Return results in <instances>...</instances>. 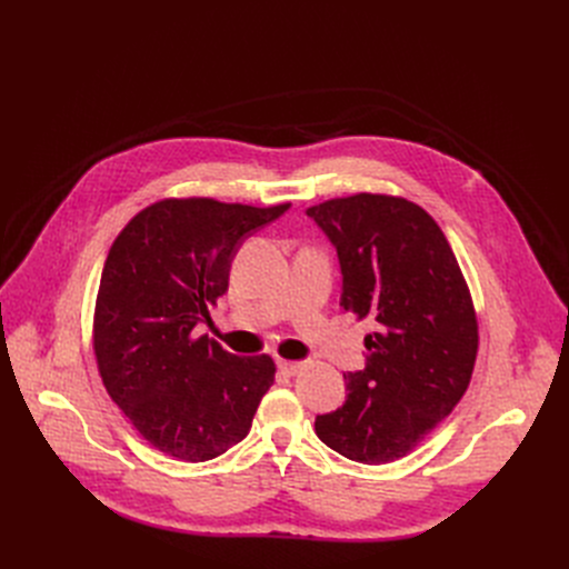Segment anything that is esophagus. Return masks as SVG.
<instances>
[{"label":"esophagus","mask_w":569,"mask_h":569,"mask_svg":"<svg viewBox=\"0 0 569 569\" xmlns=\"http://www.w3.org/2000/svg\"><path fill=\"white\" fill-rule=\"evenodd\" d=\"M302 367H305V362H290V360H281V362H279V371H281L283 376L300 373Z\"/></svg>","instance_id":"obj_1"}]
</instances>
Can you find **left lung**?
Wrapping results in <instances>:
<instances>
[{"instance_id":"left-lung-1","label":"left lung","mask_w":569,"mask_h":569,"mask_svg":"<svg viewBox=\"0 0 569 569\" xmlns=\"http://www.w3.org/2000/svg\"><path fill=\"white\" fill-rule=\"evenodd\" d=\"M341 264V307L371 318L362 371L341 408L316 417L341 457L378 466L410 455L468 390L477 320L459 262L420 204L357 193L307 209Z\"/></svg>"}]
</instances>
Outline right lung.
Segmentation results:
<instances>
[{
	"instance_id": "add662e5",
	"label": "right lung",
	"mask_w": 569,
	"mask_h": 569,
	"mask_svg": "<svg viewBox=\"0 0 569 569\" xmlns=\"http://www.w3.org/2000/svg\"><path fill=\"white\" fill-rule=\"evenodd\" d=\"M212 198L144 207L112 242L97 295L94 352L112 401L179 461H209L244 440L274 385L272 357H237L196 327L228 290L247 237L288 212Z\"/></svg>"
}]
</instances>
